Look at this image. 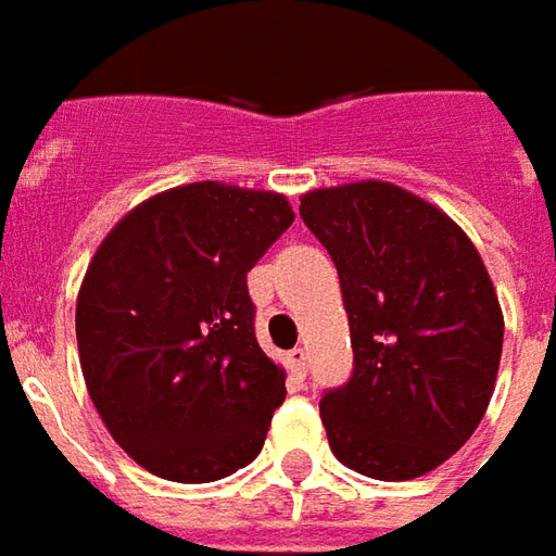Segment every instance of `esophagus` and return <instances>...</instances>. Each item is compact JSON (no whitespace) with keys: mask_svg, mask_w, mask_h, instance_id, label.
I'll use <instances>...</instances> for the list:
<instances>
[{"mask_svg":"<svg viewBox=\"0 0 556 556\" xmlns=\"http://www.w3.org/2000/svg\"><path fill=\"white\" fill-rule=\"evenodd\" d=\"M289 367L294 376H306V349H291L289 352Z\"/></svg>","mask_w":556,"mask_h":556,"instance_id":"obj_1","label":"esophagus"}]
</instances>
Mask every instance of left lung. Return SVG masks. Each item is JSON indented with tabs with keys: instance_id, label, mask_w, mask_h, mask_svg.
<instances>
[{
	"instance_id": "obj_1",
	"label": "left lung",
	"mask_w": 556,
	"mask_h": 556,
	"mask_svg": "<svg viewBox=\"0 0 556 556\" xmlns=\"http://www.w3.org/2000/svg\"><path fill=\"white\" fill-rule=\"evenodd\" d=\"M301 219L337 265L355 370L318 409L337 460L418 479L476 433L503 355L479 250L440 207L386 180L313 189Z\"/></svg>"
}]
</instances>
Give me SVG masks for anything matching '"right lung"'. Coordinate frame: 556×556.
Instances as JSON below:
<instances>
[{
	"label": "right lung",
	"mask_w": 556,
	"mask_h": 556,
	"mask_svg": "<svg viewBox=\"0 0 556 556\" xmlns=\"http://www.w3.org/2000/svg\"><path fill=\"white\" fill-rule=\"evenodd\" d=\"M294 223L279 192L186 184L108 231L77 294L87 391L153 476L204 484L262 452L286 370L255 340L247 274Z\"/></svg>",
	"instance_id": "right-lung-1"
}]
</instances>
